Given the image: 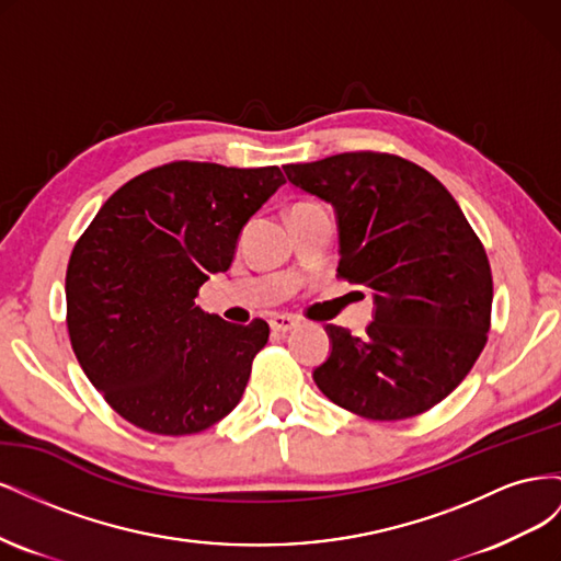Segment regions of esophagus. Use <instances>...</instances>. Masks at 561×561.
Wrapping results in <instances>:
<instances>
[{
  "mask_svg": "<svg viewBox=\"0 0 561 561\" xmlns=\"http://www.w3.org/2000/svg\"><path fill=\"white\" fill-rule=\"evenodd\" d=\"M297 318H293V316H285V313H274L268 318V325H271V330L274 332H278V334H285V332H290V330H295L297 328Z\"/></svg>",
  "mask_w": 561,
  "mask_h": 561,
  "instance_id": "1",
  "label": "esophagus"
}]
</instances>
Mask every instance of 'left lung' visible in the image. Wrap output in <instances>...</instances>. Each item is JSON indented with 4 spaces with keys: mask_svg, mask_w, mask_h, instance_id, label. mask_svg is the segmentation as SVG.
<instances>
[{
    "mask_svg": "<svg viewBox=\"0 0 561 561\" xmlns=\"http://www.w3.org/2000/svg\"><path fill=\"white\" fill-rule=\"evenodd\" d=\"M283 171L334 206L336 276L375 293L365 334L328 325L332 353L313 381L334 404L400 421L466 379L486 344L494 280L478 233L445 184L381 151H344Z\"/></svg>",
    "mask_w": 561,
    "mask_h": 561,
    "instance_id": "left-lung-1",
    "label": "left lung"
}]
</instances>
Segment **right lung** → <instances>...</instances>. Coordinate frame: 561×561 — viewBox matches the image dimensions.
Returning a JSON list of instances; mask_svg holds the SVG:
<instances>
[{"mask_svg": "<svg viewBox=\"0 0 561 561\" xmlns=\"http://www.w3.org/2000/svg\"><path fill=\"white\" fill-rule=\"evenodd\" d=\"M283 182L278 165L165 163L116 190L75 243L67 332L89 381L133 426L194 435L239 404L268 325H233L194 299Z\"/></svg>", "mask_w": 561, "mask_h": 561, "instance_id": "obj_1", "label": "right lung"}]
</instances>
